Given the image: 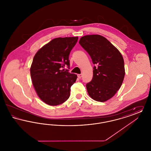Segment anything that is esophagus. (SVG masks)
<instances>
[{
	"mask_svg": "<svg viewBox=\"0 0 151 151\" xmlns=\"http://www.w3.org/2000/svg\"><path fill=\"white\" fill-rule=\"evenodd\" d=\"M82 74H79V75H78V78L79 79H80V78H81V77H82Z\"/></svg>",
	"mask_w": 151,
	"mask_h": 151,
	"instance_id": "1",
	"label": "esophagus"
}]
</instances>
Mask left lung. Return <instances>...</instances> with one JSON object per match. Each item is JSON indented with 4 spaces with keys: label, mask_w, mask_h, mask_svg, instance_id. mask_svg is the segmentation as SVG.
Returning <instances> with one entry per match:
<instances>
[{
    "label": "left lung",
    "mask_w": 151,
    "mask_h": 151,
    "mask_svg": "<svg viewBox=\"0 0 151 151\" xmlns=\"http://www.w3.org/2000/svg\"><path fill=\"white\" fill-rule=\"evenodd\" d=\"M80 45L95 65L92 80L86 84L88 93L94 100L105 102L113 97L122 86L125 75L122 54L100 35L82 37Z\"/></svg>",
    "instance_id": "obj_1"
}]
</instances>
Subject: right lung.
<instances>
[{"label":"right lung","instance_id":"1","mask_svg":"<svg viewBox=\"0 0 151 151\" xmlns=\"http://www.w3.org/2000/svg\"><path fill=\"white\" fill-rule=\"evenodd\" d=\"M78 37L56 38L37 52L30 67L36 93L47 105L57 106L67 100L77 75L62 69L70 68L69 55Z\"/></svg>","mask_w":151,"mask_h":151}]
</instances>
